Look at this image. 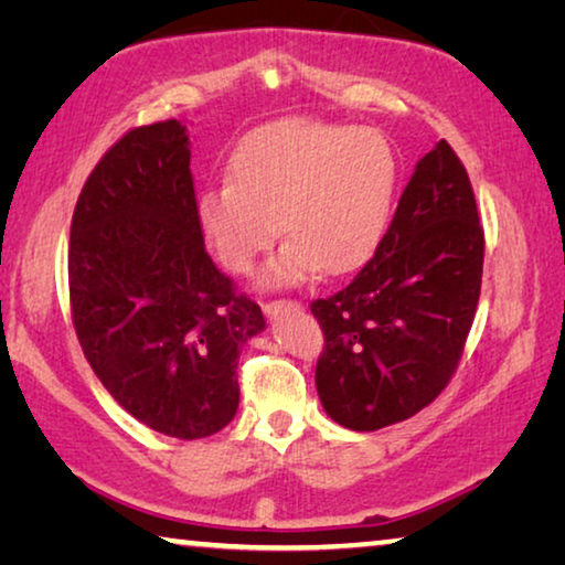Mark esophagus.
<instances>
[{
	"instance_id": "34e87169",
	"label": "esophagus",
	"mask_w": 565,
	"mask_h": 565,
	"mask_svg": "<svg viewBox=\"0 0 565 565\" xmlns=\"http://www.w3.org/2000/svg\"><path fill=\"white\" fill-rule=\"evenodd\" d=\"M300 308L302 306L298 300H273V302H265V306H263L265 316H270V318L280 316V312H288V310H300Z\"/></svg>"
}]
</instances>
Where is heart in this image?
<instances>
[{
	"label": "heart",
	"mask_w": 565,
	"mask_h": 565,
	"mask_svg": "<svg viewBox=\"0 0 565 565\" xmlns=\"http://www.w3.org/2000/svg\"><path fill=\"white\" fill-rule=\"evenodd\" d=\"M398 156L376 128L285 118L257 128L230 156L227 181L199 196L196 216L227 270L249 275L280 232L259 288H295L359 270L384 239Z\"/></svg>",
	"instance_id": "b5f03b06"
}]
</instances>
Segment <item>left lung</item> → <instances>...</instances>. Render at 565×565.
I'll use <instances>...</instances> for the list:
<instances>
[{
	"label": "left lung",
	"mask_w": 565,
	"mask_h": 565,
	"mask_svg": "<svg viewBox=\"0 0 565 565\" xmlns=\"http://www.w3.org/2000/svg\"><path fill=\"white\" fill-rule=\"evenodd\" d=\"M482 257L470 177L439 141L416 163L363 270L310 306L326 335L316 386L333 422L373 431L441 394L472 328Z\"/></svg>",
	"instance_id": "1"
}]
</instances>
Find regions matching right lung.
I'll list each match as a JSON object with an SVG mask.
<instances>
[{"instance_id":"1","label":"right lung","mask_w":565,"mask_h":565,"mask_svg":"<svg viewBox=\"0 0 565 565\" xmlns=\"http://www.w3.org/2000/svg\"><path fill=\"white\" fill-rule=\"evenodd\" d=\"M189 161L181 120L110 146L77 196L67 280L108 394L153 431L202 439L237 414L242 345L265 318L206 255Z\"/></svg>"}]
</instances>
